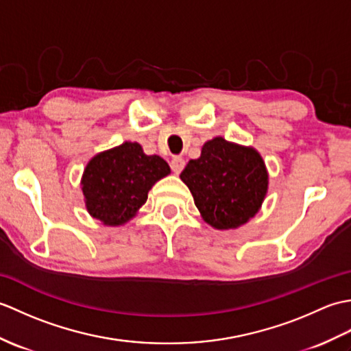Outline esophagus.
I'll list each match as a JSON object with an SVG mask.
<instances>
[{
	"instance_id": "34e87169",
	"label": "esophagus",
	"mask_w": 351,
	"mask_h": 351,
	"mask_svg": "<svg viewBox=\"0 0 351 351\" xmlns=\"http://www.w3.org/2000/svg\"><path fill=\"white\" fill-rule=\"evenodd\" d=\"M170 167H171V170H173V173L180 175L182 169L185 167V161L181 158V156H173V160L170 161Z\"/></svg>"
}]
</instances>
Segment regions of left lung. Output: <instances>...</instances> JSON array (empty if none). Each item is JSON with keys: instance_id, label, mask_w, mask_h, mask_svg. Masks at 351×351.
<instances>
[{"instance_id": "8db88e82", "label": "left lung", "mask_w": 351, "mask_h": 351, "mask_svg": "<svg viewBox=\"0 0 351 351\" xmlns=\"http://www.w3.org/2000/svg\"><path fill=\"white\" fill-rule=\"evenodd\" d=\"M181 180L190 189L202 219L215 229H237L247 223L264 202L268 173L263 156L223 137L202 146Z\"/></svg>"}]
</instances>
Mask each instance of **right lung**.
<instances>
[{
	"instance_id": "right-lung-1",
	"label": "right lung",
	"mask_w": 351,
	"mask_h": 351,
	"mask_svg": "<svg viewBox=\"0 0 351 351\" xmlns=\"http://www.w3.org/2000/svg\"><path fill=\"white\" fill-rule=\"evenodd\" d=\"M169 173L161 156L146 155L131 141L95 155L81 180L87 211L107 226L123 225L146 202L154 184Z\"/></svg>"
}]
</instances>
